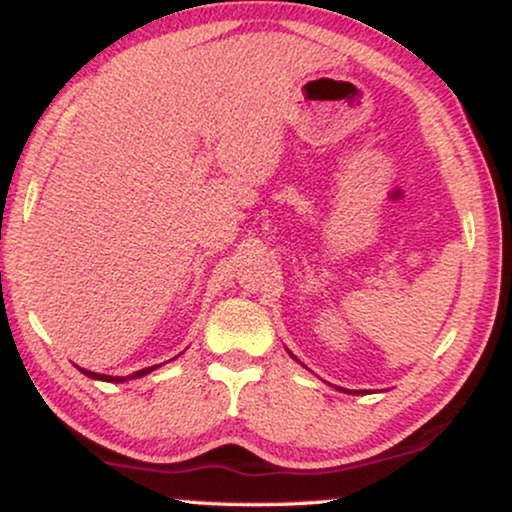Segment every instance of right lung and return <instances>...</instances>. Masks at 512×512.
I'll use <instances>...</instances> for the list:
<instances>
[{
	"mask_svg": "<svg viewBox=\"0 0 512 512\" xmlns=\"http://www.w3.org/2000/svg\"><path fill=\"white\" fill-rule=\"evenodd\" d=\"M151 370H156V366H151V368H144V370H137V373H132V375H128L130 380H135V377H142V375H146V373H151ZM83 375H88V377H95V380H104V382H125L128 380V377H111V375H97V373H90V370H81Z\"/></svg>",
	"mask_w": 512,
	"mask_h": 512,
	"instance_id": "obj_1",
	"label": "right lung"
}]
</instances>
